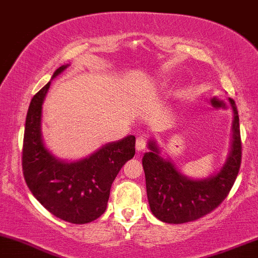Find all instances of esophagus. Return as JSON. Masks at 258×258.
<instances>
[{
    "label": "esophagus",
    "mask_w": 258,
    "mask_h": 258,
    "mask_svg": "<svg viewBox=\"0 0 258 258\" xmlns=\"http://www.w3.org/2000/svg\"><path fill=\"white\" fill-rule=\"evenodd\" d=\"M146 139L139 136V137L136 139V150H137V152H143V150L146 149Z\"/></svg>",
    "instance_id": "esophagus-1"
}]
</instances>
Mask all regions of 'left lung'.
I'll return each mask as SVG.
<instances>
[{
  "mask_svg": "<svg viewBox=\"0 0 258 258\" xmlns=\"http://www.w3.org/2000/svg\"><path fill=\"white\" fill-rule=\"evenodd\" d=\"M228 155L223 165L205 178H191L179 170L162 150L155 138L148 141L149 152L142 159L146 174L147 197L152 214L165 223L195 221L215 210L229 193L241 162L239 115L235 102Z\"/></svg>",
  "mask_w": 258,
  "mask_h": 258,
  "instance_id": "left-lung-1",
  "label": "left lung"
}]
</instances>
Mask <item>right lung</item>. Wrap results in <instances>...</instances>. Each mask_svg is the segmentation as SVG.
Listing matches in <instances>:
<instances>
[{"label": "right lung", "mask_w": 258, "mask_h": 258, "mask_svg": "<svg viewBox=\"0 0 258 258\" xmlns=\"http://www.w3.org/2000/svg\"><path fill=\"white\" fill-rule=\"evenodd\" d=\"M68 67H59L51 81ZM51 81L32 97L29 105L23 173L32 195L52 215L69 223H90L105 212L115 177L135 156L136 138L127 136L110 142L78 160L59 159L46 147L42 136V105Z\"/></svg>", "instance_id": "1"}]
</instances>
